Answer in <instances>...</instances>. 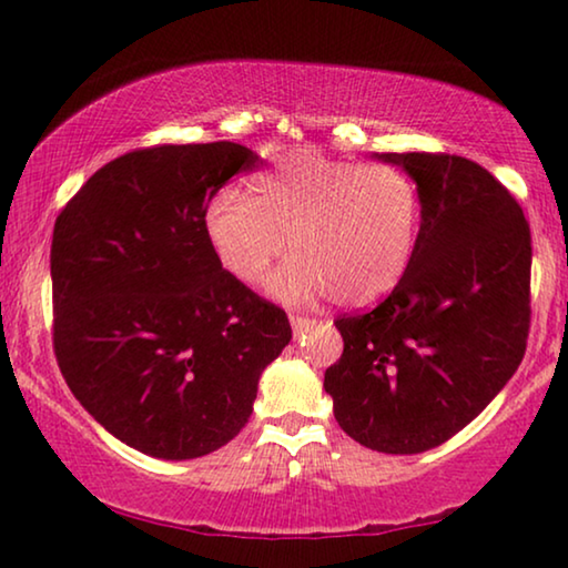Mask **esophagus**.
<instances>
[{"label":"esophagus","instance_id":"34e87169","mask_svg":"<svg viewBox=\"0 0 568 568\" xmlns=\"http://www.w3.org/2000/svg\"><path fill=\"white\" fill-rule=\"evenodd\" d=\"M291 326H293L295 334H306V332H311L313 326H316V318H306V316H298V313H293Z\"/></svg>","mask_w":568,"mask_h":568}]
</instances>
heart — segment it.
<instances>
[{"label":"heart","instance_id":"1","mask_svg":"<svg viewBox=\"0 0 568 568\" xmlns=\"http://www.w3.org/2000/svg\"><path fill=\"white\" fill-rule=\"evenodd\" d=\"M420 222V191L403 168L298 148L252 178L250 191H219L203 226L219 265L244 287L267 281L287 236L293 257L273 277L275 298L334 295L344 306H367L408 273Z\"/></svg>","mask_w":568,"mask_h":568}]
</instances>
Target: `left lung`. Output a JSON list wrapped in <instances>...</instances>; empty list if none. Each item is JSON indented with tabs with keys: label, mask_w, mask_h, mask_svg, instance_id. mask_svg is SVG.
<instances>
[{
	"label": "left lung",
	"mask_w": 568,
	"mask_h": 568,
	"mask_svg": "<svg viewBox=\"0 0 568 568\" xmlns=\"http://www.w3.org/2000/svg\"><path fill=\"white\" fill-rule=\"evenodd\" d=\"M423 201L408 273L375 308L344 313L324 387L362 446L420 454L487 408L523 362L530 332V226L520 203L474 160L385 152Z\"/></svg>",
	"instance_id": "left-lung-1"
}]
</instances>
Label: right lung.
<instances>
[{
    "label": "right lung",
    "instance_id": "right-lung-1",
    "mask_svg": "<svg viewBox=\"0 0 568 568\" xmlns=\"http://www.w3.org/2000/svg\"><path fill=\"white\" fill-rule=\"evenodd\" d=\"M257 165L236 142L140 148L99 168L55 219L58 367L142 454L178 462L230 444L291 342L285 311L224 273L203 226L219 189Z\"/></svg>",
    "mask_w": 568,
    "mask_h": 568
}]
</instances>
